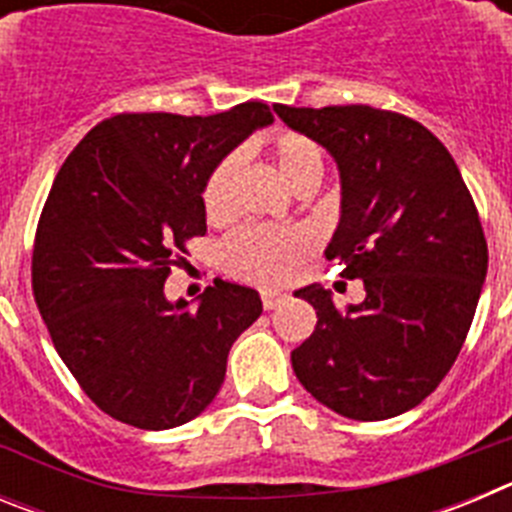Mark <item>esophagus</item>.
<instances>
[{"label":"esophagus","instance_id":"esophagus-1","mask_svg":"<svg viewBox=\"0 0 512 512\" xmlns=\"http://www.w3.org/2000/svg\"><path fill=\"white\" fill-rule=\"evenodd\" d=\"M284 300H287V295H282V292H261V305H264V310H274Z\"/></svg>","mask_w":512,"mask_h":512}]
</instances>
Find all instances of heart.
Masks as SVG:
<instances>
[{
    "instance_id": "b5f03b06",
    "label": "heart",
    "mask_w": 512,
    "mask_h": 512,
    "mask_svg": "<svg viewBox=\"0 0 512 512\" xmlns=\"http://www.w3.org/2000/svg\"><path fill=\"white\" fill-rule=\"evenodd\" d=\"M274 169L289 187L300 192L305 187H318L325 174V151L320 143L300 133H287L271 146ZM238 179V156L223 158L212 169L202 202L207 215L220 217L230 210ZM312 243L302 230H274L248 225L235 230L225 243L228 269L238 277L256 284H284L292 279L300 261L310 253Z\"/></svg>"
}]
</instances>
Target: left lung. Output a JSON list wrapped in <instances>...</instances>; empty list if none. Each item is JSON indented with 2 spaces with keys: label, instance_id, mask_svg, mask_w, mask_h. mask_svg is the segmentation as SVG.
Wrapping results in <instances>:
<instances>
[{
  "label": "left lung",
  "instance_id": "8db88e82",
  "mask_svg": "<svg viewBox=\"0 0 512 512\" xmlns=\"http://www.w3.org/2000/svg\"><path fill=\"white\" fill-rule=\"evenodd\" d=\"M274 112L336 158L341 223L325 256L366 289L346 310L318 284L297 292L318 325L292 351L295 374L343 418H395L436 390L467 341L487 274L472 194L446 146L413 117L369 104Z\"/></svg>",
  "mask_w": 512,
  "mask_h": 512
}]
</instances>
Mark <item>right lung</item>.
Listing matches in <instances>:
<instances>
[{
	"mask_svg": "<svg viewBox=\"0 0 512 512\" xmlns=\"http://www.w3.org/2000/svg\"><path fill=\"white\" fill-rule=\"evenodd\" d=\"M274 122L269 104L210 117L122 112L94 125L56 174L33 243V295L63 364L102 413L143 431L215 400L256 289L215 279L197 310L164 284L207 233L202 189L220 158Z\"/></svg>",
	"mask_w": 512,
	"mask_h": 512,
	"instance_id": "1",
	"label": "right lung"
}]
</instances>
